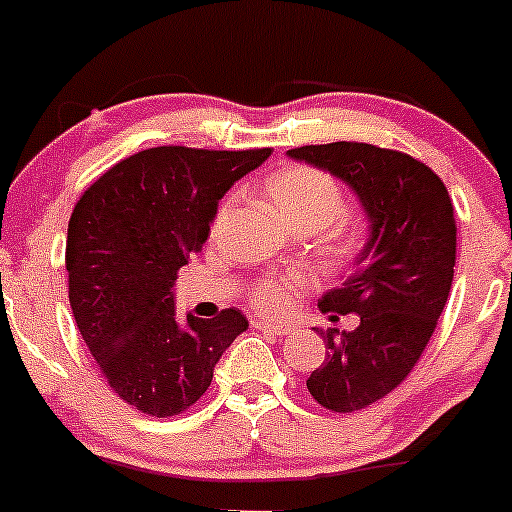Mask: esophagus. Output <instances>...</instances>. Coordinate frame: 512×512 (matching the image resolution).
<instances>
[{
    "label": "esophagus",
    "instance_id": "esophagus-1",
    "mask_svg": "<svg viewBox=\"0 0 512 512\" xmlns=\"http://www.w3.org/2000/svg\"><path fill=\"white\" fill-rule=\"evenodd\" d=\"M255 328H260L262 333H272V335H289V325L274 323V320H255Z\"/></svg>",
    "mask_w": 512,
    "mask_h": 512
}]
</instances>
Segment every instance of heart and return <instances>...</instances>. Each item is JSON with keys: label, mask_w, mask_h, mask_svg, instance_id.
<instances>
[{"label": "heart", "mask_w": 512, "mask_h": 512, "mask_svg": "<svg viewBox=\"0 0 512 512\" xmlns=\"http://www.w3.org/2000/svg\"><path fill=\"white\" fill-rule=\"evenodd\" d=\"M267 196L286 226L320 230L335 221L345 209V194L340 184L328 172L308 165H291L286 170L272 174L267 182ZM228 216V204L218 209L216 223ZM359 230L350 223H340L330 230L328 250L340 260H347L359 247ZM308 286L303 272L289 277H262L247 291V301L265 313H282L291 301Z\"/></svg>", "instance_id": "b5f03b06"}]
</instances>
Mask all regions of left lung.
<instances>
[{"instance_id": "obj_1", "label": "left lung", "mask_w": 512, "mask_h": 512, "mask_svg": "<svg viewBox=\"0 0 512 512\" xmlns=\"http://www.w3.org/2000/svg\"><path fill=\"white\" fill-rule=\"evenodd\" d=\"M286 155L342 179L369 218L352 274L320 299L330 320L357 313L359 325L316 328L328 352L306 381L323 408L355 413L396 389L435 333L457 260L454 206L442 179L398 150L340 140Z\"/></svg>"}]
</instances>
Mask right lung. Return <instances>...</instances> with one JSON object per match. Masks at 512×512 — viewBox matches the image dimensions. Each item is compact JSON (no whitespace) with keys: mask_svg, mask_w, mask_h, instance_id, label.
<instances>
[{"mask_svg":"<svg viewBox=\"0 0 512 512\" xmlns=\"http://www.w3.org/2000/svg\"><path fill=\"white\" fill-rule=\"evenodd\" d=\"M269 155L160 145L106 170L77 201L65 247L72 316L111 389L140 413L194 406L247 330L238 308L182 320L172 286L209 238L223 194Z\"/></svg>","mask_w":512,"mask_h":512,"instance_id":"1","label":"right lung"}]
</instances>
